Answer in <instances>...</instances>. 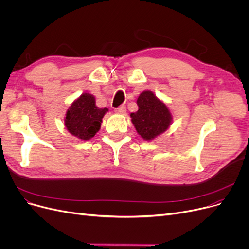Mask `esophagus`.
Wrapping results in <instances>:
<instances>
[{
  "instance_id": "obj_1",
  "label": "esophagus",
  "mask_w": 249,
  "mask_h": 249,
  "mask_svg": "<svg viewBox=\"0 0 249 249\" xmlns=\"http://www.w3.org/2000/svg\"><path fill=\"white\" fill-rule=\"evenodd\" d=\"M115 112L120 115H124V114H126V107L124 106H121V107L115 108Z\"/></svg>"
}]
</instances>
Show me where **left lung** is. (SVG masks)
Returning <instances> with one entry per match:
<instances>
[{
    "label": "left lung",
    "instance_id": "obj_1",
    "mask_svg": "<svg viewBox=\"0 0 249 249\" xmlns=\"http://www.w3.org/2000/svg\"><path fill=\"white\" fill-rule=\"evenodd\" d=\"M139 110L131 113V122L144 141H153L164 133L172 123V114L167 105L154 94L145 90L140 94L136 101Z\"/></svg>",
    "mask_w": 249,
    "mask_h": 249
}]
</instances>
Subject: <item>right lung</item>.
<instances>
[{
  "instance_id": "add662e5",
  "label": "right lung",
  "mask_w": 249,
  "mask_h": 249,
  "mask_svg": "<svg viewBox=\"0 0 249 249\" xmlns=\"http://www.w3.org/2000/svg\"><path fill=\"white\" fill-rule=\"evenodd\" d=\"M107 112L108 108H99L95 105V97L85 92L73 100L68 108L64 126L79 140L89 141L99 131L103 118Z\"/></svg>"
}]
</instances>
